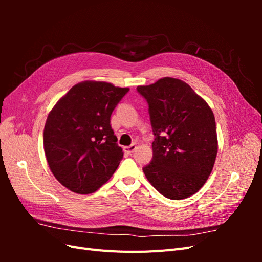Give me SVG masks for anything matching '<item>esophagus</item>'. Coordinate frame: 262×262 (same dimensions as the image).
<instances>
[{
    "label": "esophagus",
    "mask_w": 262,
    "mask_h": 262,
    "mask_svg": "<svg viewBox=\"0 0 262 262\" xmlns=\"http://www.w3.org/2000/svg\"><path fill=\"white\" fill-rule=\"evenodd\" d=\"M136 148H137V146H136V144H132V145H130V146H125L124 148H123V150L125 153H128V154H132L134 150H136Z\"/></svg>",
    "instance_id": "34e87169"
}]
</instances>
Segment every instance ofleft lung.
<instances>
[{
	"label": "left lung",
	"instance_id": "8db88e82",
	"mask_svg": "<svg viewBox=\"0 0 262 262\" xmlns=\"http://www.w3.org/2000/svg\"><path fill=\"white\" fill-rule=\"evenodd\" d=\"M137 91L148 104L154 141L152 162L143 167L158 192L181 200L199 191L217 154L215 118L187 83L164 77Z\"/></svg>",
	"mask_w": 262,
	"mask_h": 262
}]
</instances>
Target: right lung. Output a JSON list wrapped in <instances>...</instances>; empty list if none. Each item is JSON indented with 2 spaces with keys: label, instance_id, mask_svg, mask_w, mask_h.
Instances as JSON below:
<instances>
[{
  "label": "right lung",
  "instance_id": "obj_1",
  "mask_svg": "<svg viewBox=\"0 0 262 262\" xmlns=\"http://www.w3.org/2000/svg\"><path fill=\"white\" fill-rule=\"evenodd\" d=\"M129 92L106 82L74 85L52 108L43 130V148L54 177L71 191L95 192L123 157L110 125L118 102Z\"/></svg>",
  "mask_w": 262,
  "mask_h": 262
}]
</instances>
